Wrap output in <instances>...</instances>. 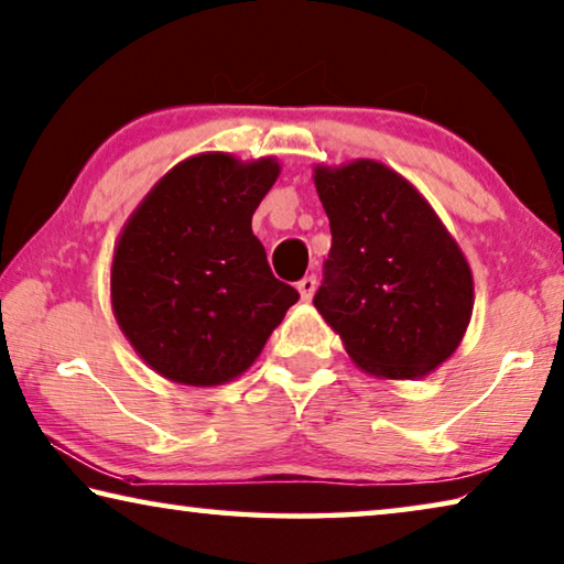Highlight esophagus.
I'll return each instance as SVG.
<instances>
[{"label": "esophagus", "instance_id": "1", "mask_svg": "<svg viewBox=\"0 0 564 564\" xmlns=\"http://www.w3.org/2000/svg\"><path fill=\"white\" fill-rule=\"evenodd\" d=\"M299 293H301L303 301L314 299V293H316V275H303V279L299 281Z\"/></svg>", "mask_w": 564, "mask_h": 564}]
</instances>
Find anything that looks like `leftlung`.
I'll return each mask as SVG.
<instances>
[{"instance_id":"8db88e82","label":"left lung","mask_w":564,"mask_h":564,"mask_svg":"<svg viewBox=\"0 0 564 564\" xmlns=\"http://www.w3.org/2000/svg\"><path fill=\"white\" fill-rule=\"evenodd\" d=\"M330 250L314 306L364 371L416 379L449 359L475 306L459 246L416 187L377 160L316 167Z\"/></svg>"}]
</instances>
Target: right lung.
<instances>
[{
  "mask_svg": "<svg viewBox=\"0 0 564 564\" xmlns=\"http://www.w3.org/2000/svg\"><path fill=\"white\" fill-rule=\"evenodd\" d=\"M279 170L273 158H187L124 226L112 258V311L160 377L191 387L240 377L299 301L271 273L250 228Z\"/></svg>",
  "mask_w": 564,
  "mask_h": 564,
  "instance_id": "add662e5",
  "label": "right lung"
}]
</instances>
